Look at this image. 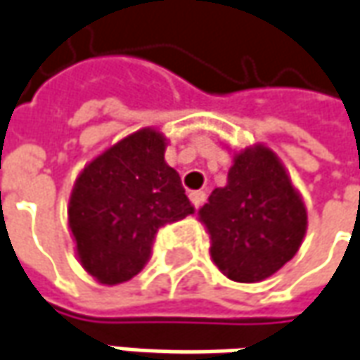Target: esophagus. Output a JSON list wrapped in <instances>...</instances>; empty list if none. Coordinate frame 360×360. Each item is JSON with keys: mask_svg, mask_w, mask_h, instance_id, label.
<instances>
[{"mask_svg": "<svg viewBox=\"0 0 360 360\" xmlns=\"http://www.w3.org/2000/svg\"><path fill=\"white\" fill-rule=\"evenodd\" d=\"M190 202H192V205H194V207H202L205 202V192H202V190L192 192V194H190Z\"/></svg>", "mask_w": 360, "mask_h": 360, "instance_id": "1", "label": "esophagus"}]
</instances>
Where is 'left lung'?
Instances as JSON below:
<instances>
[{
    "instance_id": "obj_1",
    "label": "left lung",
    "mask_w": 360,
    "mask_h": 360,
    "mask_svg": "<svg viewBox=\"0 0 360 360\" xmlns=\"http://www.w3.org/2000/svg\"><path fill=\"white\" fill-rule=\"evenodd\" d=\"M198 219L210 235L215 266L247 284L278 272L298 252L308 229L304 198L266 145L233 155L227 184L213 190Z\"/></svg>"
}]
</instances>
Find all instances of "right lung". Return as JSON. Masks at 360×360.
<instances>
[{
  "mask_svg": "<svg viewBox=\"0 0 360 360\" xmlns=\"http://www.w3.org/2000/svg\"><path fill=\"white\" fill-rule=\"evenodd\" d=\"M168 141L139 129L84 166L68 202V225L82 269L105 286L127 282L150 257L156 231L194 205L166 165Z\"/></svg>",
  "mask_w": 360,
  "mask_h": 360,
  "instance_id": "1",
  "label": "right lung"
}]
</instances>
